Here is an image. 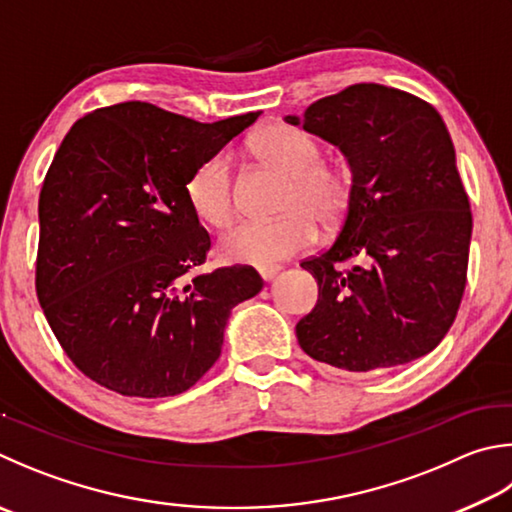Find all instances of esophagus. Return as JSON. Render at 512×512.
Segmentation results:
<instances>
[{
	"label": "esophagus",
	"instance_id": "34e87169",
	"mask_svg": "<svg viewBox=\"0 0 512 512\" xmlns=\"http://www.w3.org/2000/svg\"><path fill=\"white\" fill-rule=\"evenodd\" d=\"M257 271H259V275H262L264 282H271V280H275L277 273L282 271V266H259Z\"/></svg>",
	"mask_w": 512,
	"mask_h": 512
}]
</instances>
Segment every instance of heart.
<instances>
[{
	"mask_svg": "<svg viewBox=\"0 0 512 512\" xmlns=\"http://www.w3.org/2000/svg\"><path fill=\"white\" fill-rule=\"evenodd\" d=\"M255 154L286 176L282 194L284 215L271 221L241 219L219 237V255L226 262L275 266L309 248L315 222L329 226L349 206V176L342 167L320 161L318 138L286 123L264 127L253 141ZM185 197L201 221L224 226L235 212L232 165L226 152L199 163L185 183Z\"/></svg>",
	"mask_w": 512,
	"mask_h": 512,
	"instance_id": "heart-1",
	"label": "heart"
}]
</instances>
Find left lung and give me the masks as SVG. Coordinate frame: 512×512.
I'll list each match as a JSON object with an SVG mask.
<instances>
[{"label":"left lung","mask_w":512,"mask_h":512,"mask_svg":"<svg viewBox=\"0 0 512 512\" xmlns=\"http://www.w3.org/2000/svg\"><path fill=\"white\" fill-rule=\"evenodd\" d=\"M284 120L336 145L351 167L336 241L302 262L320 295L295 327L300 347L347 371L430 353L457 318L472 235L441 114L407 91L362 82Z\"/></svg>","instance_id":"8db88e82"}]
</instances>
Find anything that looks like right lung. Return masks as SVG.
<instances>
[{"mask_svg":"<svg viewBox=\"0 0 512 512\" xmlns=\"http://www.w3.org/2000/svg\"><path fill=\"white\" fill-rule=\"evenodd\" d=\"M259 114L197 123L132 100L64 136L40 192L35 288L62 349L98 385L185 392L217 362L230 311L262 291L248 266L192 275L210 237L185 197L194 167Z\"/></svg>","mask_w":512,"mask_h":512,"instance_id":"right-lung-1","label":"right lung"}]
</instances>
